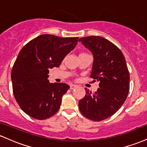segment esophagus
<instances>
[{"instance_id": "esophagus-1", "label": "esophagus", "mask_w": 147, "mask_h": 147, "mask_svg": "<svg viewBox=\"0 0 147 147\" xmlns=\"http://www.w3.org/2000/svg\"><path fill=\"white\" fill-rule=\"evenodd\" d=\"M76 87H77V85H75V84H71V85L70 86V90H73V89L75 88Z\"/></svg>"}]
</instances>
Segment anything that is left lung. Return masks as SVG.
Masks as SVG:
<instances>
[{"instance_id":"8db88e82","label":"left lung","mask_w":147,"mask_h":147,"mask_svg":"<svg viewBox=\"0 0 147 147\" xmlns=\"http://www.w3.org/2000/svg\"><path fill=\"white\" fill-rule=\"evenodd\" d=\"M79 41L92 52L90 77L99 82L97 92L86 88V94L79 102V111L88 119L99 122L114 115L125 102L129 92V72L122 51L109 40L90 36Z\"/></svg>"}]
</instances>
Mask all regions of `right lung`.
I'll use <instances>...</instances> for the list:
<instances>
[{
    "label": "right lung",
    "mask_w": 147,
    "mask_h": 147,
    "mask_svg": "<svg viewBox=\"0 0 147 147\" xmlns=\"http://www.w3.org/2000/svg\"><path fill=\"white\" fill-rule=\"evenodd\" d=\"M78 37L42 34L21 49L11 70L13 93L21 109L30 117L45 119L59 109L69 86L49 82V69L59 67L77 45Z\"/></svg>",
    "instance_id": "obj_1"
}]
</instances>
